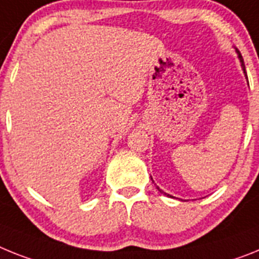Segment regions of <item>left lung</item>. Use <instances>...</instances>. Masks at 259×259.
I'll return each instance as SVG.
<instances>
[{
    "mask_svg": "<svg viewBox=\"0 0 259 259\" xmlns=\"http://www.w3.org/2000/svg\"><path fill=\"white\" fill-rule=\"evenodd\" d=\"M236 51H237V50H236ZM237 55H238V59H240V61H241V66H242V70H244V73H245V74H246V72H245V64H244V59H242V56H241L240 51H237ZM157 189H158V187H157ZM158 191H161V193H163L162 190H160V189H158ZM163 194H165V193H163ZM166 195H167V196H170L169 194H166Z\"/></svg>",
    "mask_w": 259,
    "mask_h": 259,
    "instance_id": "1",
    "label": "left lung"
}]
</instances>
